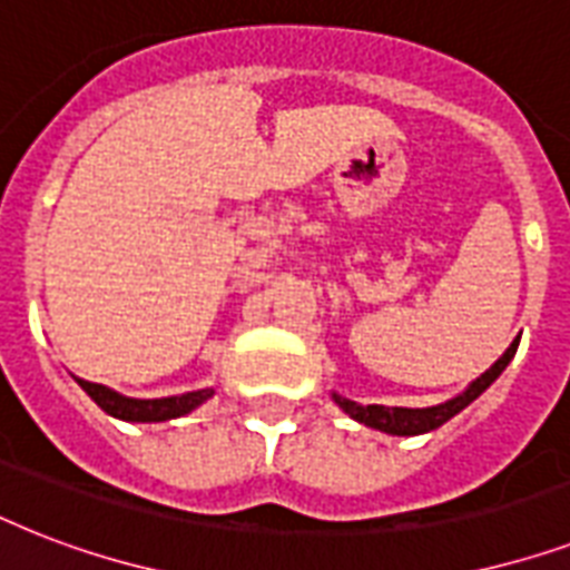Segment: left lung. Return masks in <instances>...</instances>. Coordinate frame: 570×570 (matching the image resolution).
<instances>
[{
    "label": "left lung",
    "instance_id": "8db88e82",
    "mask_svg": "<svg viewBox=\"0 0 570 570\" xmlns=\"http://www.w3.org/2000/svg\"><path fill=\"white\" fill-rule=\"evenodd\" d=\"M514 352H518V340H514L512 346L505 348L503 357H500L491 370H485L476 381H470L468 387L461 390V393H455L452 399H446V402H441V405H432V407L361 405V402H352V399L340 396V393H331V399H334V402H337V405L352 416V420H357V423L370 425V429H379V432L384 434H396V438H414V434L434 432L438 425H443L446 420H452V416L459 414V411H464L473 399L482 396V393H485L497 379H500V373H503L505 366H509Z\"/></svg>",
    "mask_w": 570,
    "mask_h": 570
}]
</instances>
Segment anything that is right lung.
<instances>
[{
  "instance_id": "add662e5",
  "label": "right lung",
  "mask_w": 570,
  "mask_h": 570,
  "mask_svg": "<svg viewBox=\"0 0 570 570\" xmlns=\"http://www.w3.org/2000/svg\"><path fill=\"white\" fill-rule=\"evenodd\" d=\"M79 387L106 411V414L118 416L124 423H165V420H177V416L191 414L197 405H204L206 399L213 396L215 387H200L180 396H163V399H132L124 396L118 390L106 387V384H94V381L76 379Z\"/></svg>"
}]
</instances>
